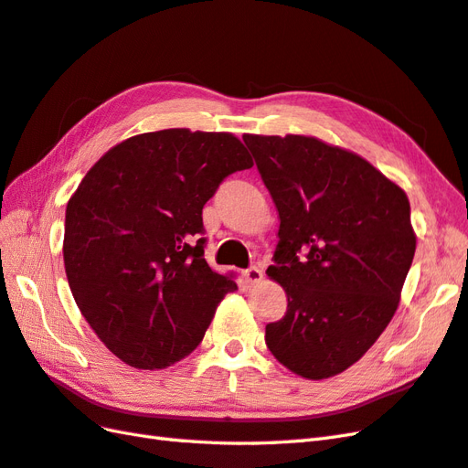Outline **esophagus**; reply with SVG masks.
Instances as JSON below:
<instances>
[{"label":"esophagus","instance_id":"esophagus-1","mask_svg":"<svg viewBox=\"0 0 468 468\" xmlns=\"http://www.w3.org/2000/svg\"><path fill=\"white\" fill-rule=\"evenodd\" d=\"M244 280L250 283V286H256V283H260L261 280H264V271H261V270L256 268V266L248 268V270L244 271Z\"/></svg>","mask_w":468,"mask_h":468}]
</instances>
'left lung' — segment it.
Masks as SVG:
<instances>
[{"label":"left lung","instance_id":"1","mask_svg":"<svg viewBox=\"0 0 468 468\" xmlns=\"http://www.w3.org/2000/svg\"><path fill=\"white\" fill-rule=\"evenodd\" d=\"M242 139L280 216L266 273L288 310L266 325V346L300 378H334L397 312L417 248L409 198L366 158L315 136Z\"/></svg>","mask_w":468,"mask_h":468}]
</instances>
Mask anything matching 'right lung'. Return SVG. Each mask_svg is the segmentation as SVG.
<instances>
[{"label": "right lung", "mask_w": 468, "mask_h": 468, "mask_svg": "<svg viewBox=\"0 0 468 468\" xmlns=\"http://www.w3.org/2000/svg\"><path fill=\"white\" fill-rule=\"evenodd\" d=\"M232 133L165 129L115 144L67 202L63 261L77 307L111 353L165 369L195 351L230 276L204 260L202 208L252 166Z\"/></svg>", "instance_id": "1"}]
</instances>
